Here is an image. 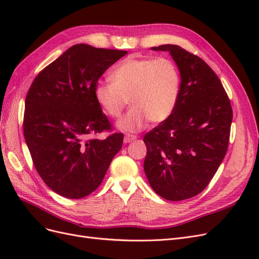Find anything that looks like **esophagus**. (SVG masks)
I'll use <instances>...</instances> for the list:
<instances>
[{
	"label": "esophagus",
	"instance_id": "obj_1",
	"mask_svg": "<svg viewBox=\"0 0 259 259\" xmlns=\"http://www.w3.org/2000/svg\"><path fill=\"white\" fill-rule=\"evenodd\" d=\"M137 138V136H135V135H125L124 136V143L125 144H128V143H132L133 140H135Z\"/></svg>",
	"mask_w": 259,
	"mask_h": 259
}]
</instances>
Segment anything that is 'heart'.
<instances>
[{"instance_id": "heart-1", "label": "heart", "mask_w": 259, "mask_h": 259, "mask_svg": "<svg viewBox=\"0 0 259 259\" xmlns=\"http://www.w3.org/2000/svg\"><path fill=\"white\" fill-rule=\"evenodd\" d=\"M112 82L95 88L97 104L111 117L128 113L117 122L124 132H138L150 120L159 123L174 111L180 91V73L175 62L166 57L134 58L121 61L111 73Z\"/></svg>"}]
</instances>
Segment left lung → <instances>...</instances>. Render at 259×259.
Returning a JSON list of instances; mask_svg holds the SVG:
<instances>
[{"mask_svg": "<svg viewBox=\"0 0 259 259\" xmlns=\"http://www.w3.org/2000/svg\"><path fill=\"white\" fill-rule=\"evenodd\" d=\"M179 69L180 91L174 111L145 135L144 169L155 193L169 201L205 189L229 145L232 108L216 73L178 45H161Z\"/></svg>", "mask_w": 259, "mask_h": 259, "instance_id": "left-lung-1", "label": "left lung"}]
</instances>
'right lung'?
Instances as JSON below:
<instances>
[{
    "mask_svg": "<svg viewBox=\"0 0 259 259\" xmlns=\"http://www.w3.org/2000/svg\"><path fill=\"white\" fill-rule=\"evenodd\" d=\"M126 51L75 44L45 67L28 91L23 135L35 169L53 191L82 199L95 191L123 144L95 98L99 77Z\"/></svg>",
    "mask_w": 259,
    "mask_h": 259,
    "instance_id": "right-lung-1",
    "label": "right lung"
}]
</instances>
